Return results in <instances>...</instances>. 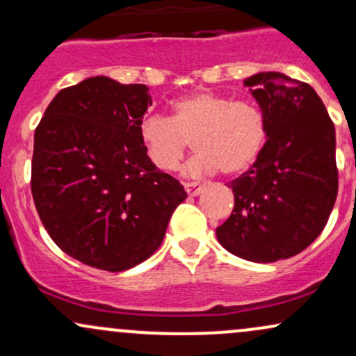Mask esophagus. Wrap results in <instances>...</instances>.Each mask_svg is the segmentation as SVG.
<instances>
[{"label":"esophagus","instance_id":"esophagus-1","mask_svg":"<svg viewBox=\"0 0 356 356\" xmlns=\"http://www.w3.org/2000/svg\"><path fill=\"white\" fill-rule=\"evenodd\" d=\"M202 189H204V187L201 186V184H195V182L186 184V191H187V194L191 195V197H195V195L201 194Z\"/></svg>","mask_w":356,"mask_h":356}]
</instances>
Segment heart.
Instances as JSON below:
<instances>
[{
	"mask_svg": "<svg viewBox=\"0 0 356 356\" xmlns=\"http://www.w3.org/2000/svg\"><path fill=\"white\" fill-rule=\"evenodd\" d=\"M138 136L154 167L172 172L192 138L197 154L184 172L204 177L222 169L239 175L263 154L269 136L264 108L252 100H236L214 92H194L170 104V117H147Z\"/></svg>",
	"mask_w": 356,
	"mask_h": 356,
	"instance_id": "obj_1",
	"label": "heart"
}]
</instances>
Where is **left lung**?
Wrapping results in <instances>:
<instances>
[{
	"label": "left lung",
	"instance_id": "left-lung-1",
	"mask_svg": "<svg viewBox=\"0 0 356 356\" xmlns=\"http://www.w3.org/2000/svg\"><path fill=\"white\" fill-rule=\"evenodd\" d=\"M269 122L266 147L232 181L234 209L216 229L220 246L252 263L298 254L321 234L337 201L334 125L308 83L280 72L243 81Z\"/></svg>",
	"mask_w": 356,
	"mask_h": 356
}]
</instances>
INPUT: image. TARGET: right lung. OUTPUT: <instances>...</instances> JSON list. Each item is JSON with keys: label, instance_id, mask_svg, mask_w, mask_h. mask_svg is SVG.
Returning a JSON list of instances; mask_svg holds the SVG:
<instances>
[{"label": "right lung", "instance_id": "1", "mask_svg": "<svg viewBox=\"0 0 356 356\" xmlns=\"http://www.w3.org/2000/svg\"><path fill=\"white\" fill-rule=\"evenodd\" d=\"M150 105L147 85L90 76L60 90L35 130L36 211L56 246L87 266L117 273L140 264L187 197L140 142Z\"/></svg>", "mask_w": 356, "mask_h": 356}]
</instances>
